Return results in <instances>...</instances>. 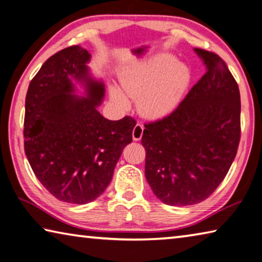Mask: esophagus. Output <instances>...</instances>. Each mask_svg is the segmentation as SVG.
I'll list each match as a JSON object with an SVG mask.
<instances>
[{
	"label": "esophagus",
	"mask_w": 262,
	"mask_h": 262,
	"mask_svg": "<svg viewBox=\"0 0 262 262\" xmlns=\"http://www.w3.org/2000/svg\"><path fill=\"white\" fill-rule=\"evenodd\" d=\"M143 134H144V126L141 125V124L137 123L136 126L134 127V131H132V138H134V140H140L141 137H143Z\"/></svg>",
	"instance_id": "esophagus-1"
}]
</instances>
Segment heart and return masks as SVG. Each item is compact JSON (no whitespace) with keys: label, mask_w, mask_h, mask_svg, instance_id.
Returning a JSON list of instances; mask_svg holds the SVG:
<instances>
[{"label":"heart","mask_w":262,"mask_h":262,"mask_svg":"<svg viewBox=\"0 0 262 262\" xmlns=\"http://www.w3.org/2000/svg\"><path fill=\"white\" fill-rule=\"evenodd\" d=\"M190 79L186 63L175 61L169 54H159L124 71L119 75L124 92L113 85L110 97L119 109L127 110L128 96L137 100V108L145 117L161 118L179 105Z\"/></svg>","instance_id":"heart-1"}]
</instances>
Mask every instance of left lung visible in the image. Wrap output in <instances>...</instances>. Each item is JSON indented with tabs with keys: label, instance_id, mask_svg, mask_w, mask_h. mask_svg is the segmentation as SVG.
Wrapping results in <instances>:
<instances>
[{
	"label": "left lung",
	"instance_id": "obj_1",
	"mask_svg": "<svg viewBox=\"0 0 262 262\" xmlns=\"http://www.w3.org/2000/svg\"><path fill=\"white\" fill-rule=\"evenodd\" d=\"M207 72L173 113L145 124V175L165 204L204 201L228 174L240 141V93L220 55L202 49Z\"/></svg>",
	"mask_w": 262,
	"mask_h": 262
}]
</instances>
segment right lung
Segmentation results:
<instances>
[{
    "instance_id": "add662e5",
    "label": "right lung",
    "mask_w": 262,
    "mask_h": 262,
    "mask_svg": "<svg viewBox=\"0 0 262 262\" xmlns=\"http://www.w3.org/2000/svg\"><path fill=\"white\" fill-rule=\"evenodd\" d=\"M89 59L79 45L59 51L34 75L25 97L29 164L55 199L73 204L103 194L137 123L130 116L109 121L98 113L104 85L88 75ZM71 77L85 82L87 98L72 94Z\"/></svg>"
}]
</instances>
